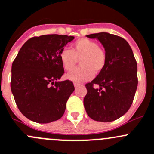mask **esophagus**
I'll list each match as a JSON object with an SVG mask.
<instances>
[{
  "instance_id": "34e87169",
  "label": "esophagus",
  "mask_w": 154,
  "mask_h": 154,
  "mask_svg": "<svg viewBox=\"0 0 154 154\" xmlns=\"http://www.w3.org/2000/svg\"><path fill=\"white\" fill-rule=\"evenodd\" d=\"M74 87H75V88H77L78 86H80V84L78 83V82H74Z\"/></svg>"
}]
</instances>
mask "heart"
<instances>
[{"mask_svg":"<svg viewBox=\"0 0 154 154\" xmlns=\"http://www.w3.org/2000/svg\"><path fill=\"white\" fill-rule=\"evenodd\" d=\"M60 59L65 70L71 71L80 60L81 66L67 74L69 80L81 82L97 75L106 65V54L94 40L80 38L74 42L72 49H63L60 54Z\"/></svg>","mask_w":154,"mask_h":154,"instance_id":"heart-1","label":"heart"}]
</instances>
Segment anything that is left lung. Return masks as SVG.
Instances as JSON below:
<instances>
[{
    "mask_svg": "<svg viewBox=\"0 0 154 154\" xmlns=\"http://www.w3.org/2000/svg\"><path fill=\"white\" fill-rule=\"evenodd\" d=\"M86 37L97 38L102 43L107 61L96 78L85 84V109L94 120L112 122L131 106L138 85L137 61L130 45L121 37L107 32Z\"/></svg>",
    "mask_w": 154,
    "mask_h": 154,
    "instance_id": "1",
    "label": "left lung"
}]
</instances>
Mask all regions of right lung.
<instances>
[{"label": "right lung", "mask_w": 154, "mask_h": 154, "mask_svg": "<svg viewBox=\"0 0 154 154\" xmlns=\"http://www.w3.org/2000/svg\"><path fill=\"white\" fill-rule=\"evenodd\" d=\"M73 36L46 35L27 40L12 66L11 90L16 105L26 118L38 123L60 119L74 91L63 75L60 54Z\"/></svg>", "instance_id": "obj_1"}]
</instances>
